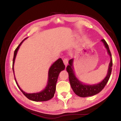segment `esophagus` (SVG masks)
I'll return each instance as SVG.
<instances>
[{"mask_svg": "<svg viewBox=\"0 0 121 121\" xmlns=\"http://www.w3.org/2000/svg\"><path fill=\"white\" fill-rule=\"evenodd\" d=\"M63 63H64V64L66 65H67V64H68V60H67V58H64L63 59Z\"/></svg>", "mask_w": 121, "mask_h": 121, "instance_id": "34e87169", "label": "esophagus"}]
</instances>
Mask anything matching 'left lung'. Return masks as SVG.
Returning a JSON list of instances; mask_svg holds the SVG:
<instances>
[{"label":"left lung","instance_id":"8db88e82","mask_svg":"<svg viewBox=\"0 0 121 121\" xmlns=\"http://www.w3.org/2000/svg\"><path fill=\"white\" fill-rule=\"evenodd\" d=\"M101 41L104 43L105 48H107L108 53L109 54L111 59H110L109 67H108L107 75L104 80L100 83L95 85H85L81 82L76 77L74 72H73V59H71L69 61V65L67 67L66 70L67 72L68 73L69 82H70L71 87L72 88L73 91L74 92L76 95H78L79 97H87L97 95V94L99 93L100 91H101V90L105 86L106 84L109 80L110 75H111L112 66V54L109 50L108 45L106 43L105 40L103 39L101 40Z\"/></svg>","mask_w":121,"mask_h":121}]
</instances>
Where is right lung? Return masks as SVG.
Instances as JSON below:
<instances>
[{"instance_id":"1","label":"right lung","mask_w":121,"mask_h":121,"mask_svg":"<svg viewBox=\"0 0 121 121\" xmlns=\"http://www.w3.org/2000/svg\"><path fill=\"white\" fill-rule=\"evenodd\" d=\"M27 38H26L25 39L22 41L19 46L17 47V48L15 49V51H14V57L13 60V67H12V69H13V71L14 73V63L15 62V59L17 54V51L19 50L20 46H21V44L23 41ZM65 68V65L64 63L63 62V61L61 58L57 60L56 62H55L53 64L51 65L50 69L48 71V85H47L45 89L43 90L41 92L37 93H26L25 92H24L18 85V84L16 82L15 78V82L17 84L18 87L19 88L20 90H21V92L23 93V95L26 96V97L28 98V99L32 100V101H48L52 99V98L54 97L55 92H56V84L57 80H58V78L59 76V75L60 73L62 70H63ZM15 77V76H14Z\"/></svg>"}]
</instances>
